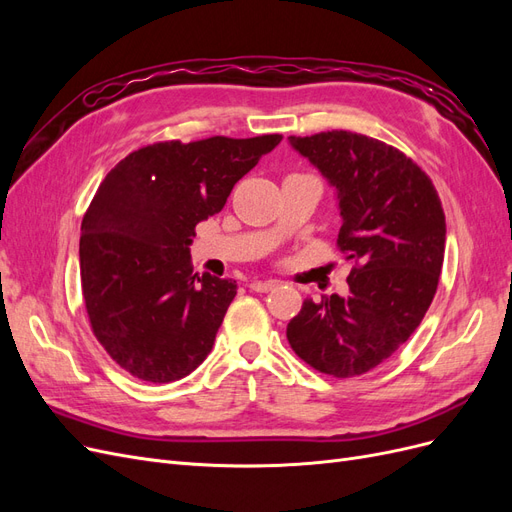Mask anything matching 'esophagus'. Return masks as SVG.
<instances>
[{"label":"esophagus","mask_w":512,"mask_h":512,"mask_svg":"<svg viewBox=\"0 0 512 512\" xmlns=\"http://www.w3.org/2000/svg\"><path fill=\"white\" fill-rule=\"evenodd\" d=\"M277 286V282L275 280H267V282H252L250 284V290H254V292H269V290H273Z\"/></svg>","instance_id":"esophagus-1"}]
</instances>
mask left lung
I'll return each instance as SVG.
<instances>
[{"mask_svg": "<svg viewBox=\"0 0 512 512\" xmlns=\"http://www.w3.org/2000/svg\"><path fill=\"white\" fill-rule=\"evenodd\" d=\"M337 196V245L354 262L348 294L305 299L286 337L301 359L335 378L361 376L406 342L436 294L446 243L440 198L404 153L346 130L290 136Z\"/></svg>", "mask_w": 512, "mask_h": 512, "instance_id": "left-lung-1", "label": "left lung"}]
</instances>
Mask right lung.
Returning <instances> with one entry per match:
<instances>
[{"label": "right lung", "mask_w": 512, "mask_h": 512, "mask_svg": "<svg viewBox=\"0 0 512 512\" xmlns=\"http://www.w3.org/2000/svg\"><path fill=\"white\" fill-rule=\"evenodd\" d=\"M282 134L213 136L138 149L104 177L81 224V286L91 329L138 380H181L207 359L237 282L198 275L194 228Z\"/></svg>", "instance_id": "obj_1"}]
</instances>
